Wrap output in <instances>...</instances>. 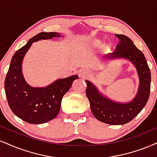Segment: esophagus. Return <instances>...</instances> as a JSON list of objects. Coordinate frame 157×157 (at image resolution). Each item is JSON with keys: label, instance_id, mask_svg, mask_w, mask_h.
Wrapping results in <instances>:
<instances>
[{"label": "esophagus", "instance_id": "34e87169", "mask_svg": "<svg viewBox=\"0 0 157 157\" xmlns=\"http://www.w3.org/2000/svg\"><path fill=\"white\" fill-rule=\"evenodd\" d=\"M89 74H90V72H89L87 69H83L81 71L79 75H80L82 78H86V77L88 76Z\"/></svg>", "mask_w": 157, "mask_h": 157}]
</instances>
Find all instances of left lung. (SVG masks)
I'll return each instance as SVG.
<instances>
[{
	"label": "left lung",
	"instance_id": "1",
	"mask_svg": "<svg viewBox=\"0 0 157 157\" xmlns=\"http://www.w3.org/2000/svg\"><path fill=\"white\" fill-rule=\"evenodd\" d=\"M120 40L113 53L107 58H125L134 64L140 78L138 92L132 101L119 103L100 94L97 88L86 82V94L90 103L92 113L102 122L111 125L124 124L134 119L148 102L151 90V71L143 52L135 46L129 37L116 34Z\"/></svg>",
	"mask_w": 157,
	"mask_h": 157
}]
</instances>
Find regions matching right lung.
I'll return each instance as SVG.
<instances>
[{"label": "right lung", "instance_id": "1", "mask_svg": "<svg viewBox=\"0 0 157 157\" xmlns=\"http://www.w3.org/2000/svg\"><path fill=\"white\" fill-rule=\"evenodd\" d=\"M53 37H60V35L55 32H41L30 38L14 53L6 76L5 92L11 110L19 119L33 124L45 123L57 117L62 98L70 90L73 81L78 78L76 75L58 79L42 88L32 87L25 81L22 63L26 52L33 42Z\"/></svg>", "mask_w": 157, "mask_h": 157}]
</instances>
